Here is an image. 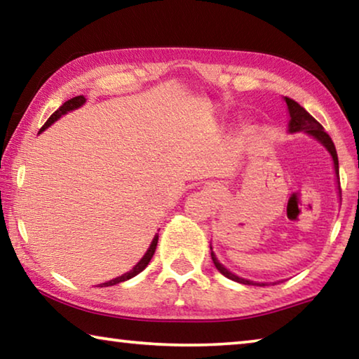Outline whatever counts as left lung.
Returning <instances> with one entry per match:
<instances>
[{
	"instance_id": "1",
	"label": "left lung",
	"mask_w": 359,
	"mask_h": 359,
	"mask_svg": "<svg viewBox=\"0 0 359 359\" xmlns=\"http://www.w3.org/2000/svg\"><path fill=\"white\" fill-rule=\"evenodd\" d=\"M285 102H287V107H288V114H290V121H288V133H306V135L312 136L313 139H317V141L323 145V147L330 151V155L332 158V163H334V172H336V177H337V188H339V193H340V184H339V160H337V151L336 147H334V142L331 141V137L327 133H325L323 126H321L317 120H315L311 114H309L306 109L302 106L297 104L294 100L287 98L285 96ZM210 257L212 261H214L215 267L218 269L220 274H223L224 277H228L229 280H234V282H239V283H244V285H266V283H258V282H253V280H248V278L244 277H239L231 272L229 269H226L220 261L217 259L214 250H212V245H210Z\"/></svg>"
}]
</instances>
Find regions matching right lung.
Segmentation results:
<instances>
[{"label": "right lung", "mask_w": 359, "mask_h": 359, "mask_svg": "<svg viewBox=\"0 0 359 359\" xmlns=\"http://www.w3.org/2000/svg\"><path fill=\"white\" fill-rule=\"evenodd\" d=\"M85 96L83 95H81V96H74V98H71V100H68L65 102L63 106H60L55 112H53L50 117H48V120L46 121L44 123V126H42L41 128V131H44V130H47L48 126H50L52 123H55V121L58 120V118H62L65 114H68V112H71V111H76V109H79L81 106H83L85 104ZM39 131V133H41ZM156 244H158V234H155V238H154V241L150 242V247H149V250L145 252V255L144 257L139 259V263L133 267L131 271H128V272H125L123 276H120V277H117V278H112V280H109V282H104V283H101L100 287L102 288V287H112V285H117V283H120V282H125V280H130V278H133L135 276H137L139 272H142L145 267H147V264L150 263V259H151V257H154V253H155V250H156Z\"/></svg>", "instance_id": "right-lung-1"}]
</instances>
